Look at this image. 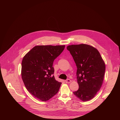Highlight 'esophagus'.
Listing matches in <instances>:
<instances>
[{
    "mask_svg": "<svg viewBox=\"0 0 120 120\" xmlns=\"http://www.w3.org/2000/svg\"><path fill=\"white\" fill-rule=\"evenodd\" d=\"M65 82L66 83H70L71 82V81L70 79H67V80H65Z\"/></svg>",
    "mask_w": 120,
    "mask_h": 120,
    "instance_id": "1",
    "label": "esophagus"
}]
</instances>
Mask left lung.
I'll use <instances>...</instances> for the list:
<instances>
[{
    "instance_id": "left-lung-1",
    "label": "left lung",
    "mask_w": 120,
    "mask_h": 120,
    "mask_svg": "<svg viewBox=\"0 0 120 120\" xmlns=\"http://www.w3.org/2000/svg\"><path fill=\"white\" fill-rule=\"evenodd\" d=\"M77 67L78 90L74 94L82 101L93 98L100 89L105 71V64L99 51L85 44L67 47Z\"/></svg>"
}]
</instances>
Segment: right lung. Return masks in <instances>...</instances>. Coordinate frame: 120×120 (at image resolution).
Here are the masks:
<instances>
[{
    "label": "right lung",
    "instance_id": "right-lung-1",
    "mask_svg": "<svg viewBox=\"0 0 120 120\" xmlns=\"http://www.w3.org/2000/svg\"><path fill=\"white\" fill-rule=\"evenodd\" d=\"M65 45H37L23 57L21 75L28 91L35 97L46 101L58 92L61 82L53 75V62Z\"/></svg>",
    "mask_w": 120,
    "mask_h": 120
}]
</instances>
